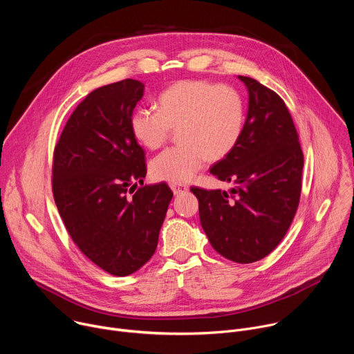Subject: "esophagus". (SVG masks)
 Wrapping results in <instances>:
<instances>
[{
	"mask_svg": "<svg viewBox=\"0 0 354 354\" xmlns=\"http://www.w3.org/2000/svg\"><path fill=\"white\" fill-rule=\"evenodd\" d=\"M171 189H172V192H174L175 196H176V194H180V193H185V192L189 190V187H187L186 185H183V183H171Z\"/></svg>",
	"mask_w": 354,
	"mask_h": 354,
	"instance_id": "34e87169",
	"label": "esophagus"
}]
</instances>
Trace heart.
Instances as JSON below:
<instances>
[{
    "instance_id": "1",
    "label": "heart",
    "mask_w": 354,
    "mask_h": 354,
    "mask_svg": "<svg viewBox=\"0 0 354 354\" xmlns=\"http://www.w3.org/2000/svg\"><path fill=\"white\" fill-rule=\"evenodd\" d=\"M158 102L160 111L138 106L130 116L131 134L148 149L160 148L172 130H180L182 144L162 151L149 164L157 180H190L209 160L225 158L242 137L245 105L231 86L186 80L165 89Z\"/></svg>"
}]
</instances>
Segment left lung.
Segmentation results:
<instances>
[{
    "label": "left lung",
    "mask_w": 354,
    "mask_h": 354,
    "mask_svg": "<svg viewBox=\"0 0 354 354\" xmlns=\"http://www.w3.org/2000/svg\"><path fill=\"white\" fill-rule=\"evenodd\" d=\"M238 78L248 91L243 133L210 169L234 186L228 192L190 190L212 246L232 262L252 263L270 254L294 218L304 157L283 99L254 78Z\"/></svg>",
    "instance_id": "obj_1"
}]
</instances>
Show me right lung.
I'll list each match as a JSON object with an SVG mask.
<instances>
[{
	"instance_id": "right-lung-1",
	"label": "right lung",
	"mask_w": 354,
	"mask_h": 354,
	"mask_svg": "<svg viewBox=\"0 0 354 354\" xmlns=\"http://www.w3.org/2000/svg\"><path fill=\"white\" fill-rule=\"evenodd\" d=\"M144 84L123 80L92 91L70 116L55 149L53 194L75 245L96 266L129 276L158 245L172 200L167 183L142 186L144 151L130 116Z\"/></svg>"
}]
</instances>
